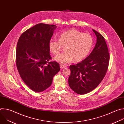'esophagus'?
Masks as SVG:
<instances>
[{"label":"esophagus","instance_id":"1","mask_svg":"<svg viewBox=\"0 0 124 124\" xmlns=\"http://www.w3.org/2000/svg\"><path fill=\"white\" fill-rule=\"evenodd\" d=\"M60 67L61 69H63L64 68H66L67 67V66L66 65H62V64H60Z\"/></svg>","mask_w":124,"mask_h":124}]
</instances>
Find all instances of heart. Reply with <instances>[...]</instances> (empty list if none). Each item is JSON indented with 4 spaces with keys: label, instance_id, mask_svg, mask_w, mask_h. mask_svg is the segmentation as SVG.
Listing matches in <instances>:
<instances>
[{
    "label": "heart",
    "instance_id": "heart-1",
    "mask_svg": "<svg viewBox=\"0 0 124 124\" xmlns=\"http://www.w3.org/2000/svg\"><path fill=\"white\" fill-rule=\"evenodd\" d=\"M93 39L90 35L71 29L63 32L59 40L51 38L48 44L50 51L57 55L65 47V52L57 55L55 59L61 64L83 60L89 54L93 46Z\"/></svg>",
    "mask_w": 124,
    "mask_h": 124
}]
</instances>
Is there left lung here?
I'll return each instance as SVG.
<instances>
[{
	"mask_svg": "<svg viewBox=\"0 0 124 124\" xmlns=\"http://www.w3.org/2000/svg\"><path fill=\"white\" fill-rule=\"evenodd\" d=\"M97 42L90 55L80 63L69 67L70 75L68 82L70 88L76 93H89L99 85L108 67L109 54L107 43L102 35L93 29Z\"/></svg>",
	"mask_w": 124,
	"mask_h": 124,
	"instance_id": "left-lung-1",
	"label": "left lung"
}]
</instances>
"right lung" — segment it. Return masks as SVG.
<instances>
[{
  "label": "right lung",
  "mask_w": 124,
  "mask_h": 124,
  "mask_svg": "<svg viewBox=\"0 0 124 124\" xmlns=\"http://www.w3.org/2000/svg\"><path fill=\"white\" fill-rule=\"evenodd\" d=\"M56 26L39 23L24 31L17 43L16 65L24 82L33 91L43 92L51 84L60 68L51 61L49 41Z\"/></svg>",
  "instance_id": "1"
}]
</instances>
